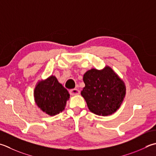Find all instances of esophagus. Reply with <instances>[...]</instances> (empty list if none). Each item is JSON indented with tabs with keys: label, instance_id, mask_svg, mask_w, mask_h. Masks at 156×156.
<instances>
[{
	"label": "esophagus",
	"instance_id": "obj_1",
	"mask_svg": "<svg viewBox=\"0 0 156 156\" xmlns=\"http://www.w3.org/2000/svg\"><path fill=\"white\" fill-rule=\"evenodd\" d=\"M69 93L71 95H77V94H80V90L77 88H74V89H71L69 90Z\"/></svg>",
	"mask_w": 156,
	"mask_h": 156
}]
</instances>
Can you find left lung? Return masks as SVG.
I'll list each match as a JSON object with an SVG mask.
<instances>
[{
    "instance_id": "1",
    "label": "left lung",
    "mask_w": 156,
    "mask_h": 156,
    "mask_svg": "<svg viewBox=\"0 0 156 156\" xmlns=\"http://www.w3.org/2000/svg\"><path fill=\"white\" fill-rule=\"evenodd\" d=\"M83 81L85 87L81 95L91 112L108 116L120 108L126 94V86L110 67L88 70L83 76Z\"/></svg>"
}]
</instances>
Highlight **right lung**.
Returning <instances> with one entry per match:
<instances>
[{
    "mask_svg": "<svg viewBox=\"0 0 156 156\" xmlns=\"http://www.w3.org/2000/svg\"><path fill=\"white\" fill-rule=\"evenodd\" d=\"M34 97L38 108L47 114L53 116L65 109L69 94L55 76H51L36 84Z\"/></svg>",
    "mask_w": 156,
    "mask_h": 156,
    "instance_id": "add662e5",
    "label": "right lung"
}]
</instances>
